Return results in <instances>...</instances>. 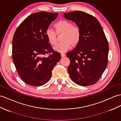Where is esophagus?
<instances>
[{
	"instance_id": "esophagus-1",
	"label": "esophagus",
	"mask_w": 121,
	"mask_h": 121,
	"mask_svg": "<svg viewBox=\"0 0 121 121\" xmlns=\"http://www.w3.org/2000/svg\"><path fill=\"white\" fill-rule=\"evenodd\" d=\"M66 56V54L64 53H61V56L63 57H65Z\"/></svg>"
}]
</instances>
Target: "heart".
Listing matches in <instances>:
<instances>
[{
	"instance_id": "b5f03b06",
	"label": "heart",
	"mask_w": 121,
	"mask_h": 121,
	"mask_svg": "<svg viewBox=\"0 0 121 121\" xmlns=\"http://www.w3.org/2000/svg\"><path fill=\"white\" fill-rule=\"evenodd\" d=\"M55 31L57 34L63 33L61 37L62 42L58 43L56 50L60 52H64L73 46L79 43L81 38V31L78 26L72 25L71 22L67 20H60L54 24ZM45 35L48 42L52 46L57 43L56 34L53 29L48 28L45 31Z\"/></svg>"
}]
</instances>
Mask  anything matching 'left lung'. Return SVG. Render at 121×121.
Returning <instances> with one entry per match:
<instances>
[{
    "label": "left lung",
    "instance_id": "left-lung-1",
    "mask_svg": "<svg viewBox=\"0 0 121 121\" xmlns=\"http://www.w3.org/2000/svg\"><path fill=\"white\" fill-rule=\"evenodd\" d=\"M65 18L74 22L81 31V38L72 51L67 53L70 63L68 71L75 83L90 86L99 81L108 64V42L100 23L84 12L65 13Z\"/></svg>",
    "mask_w": 121,
    "mask_h": 121
}]
</instances>
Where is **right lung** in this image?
<instances>
[{"label":"right lung","instance_id":"add662e5","mask_svg":"<svg viewBox=\"0 0 121 121\" xmlns=\"http://www.w3.org/2000/svg\"><path fill=\"white\" fill-rule=\"evenodd\" d=\"M58 14L40 12L30 15L17 27L13 37L12 57L20 78L31 86H40L51 78L61 59L53 49L45 31ZM48 55L47 57L45 56Z\"/></svg>","mask_w":121,"mask_h":121}]
</instances>
